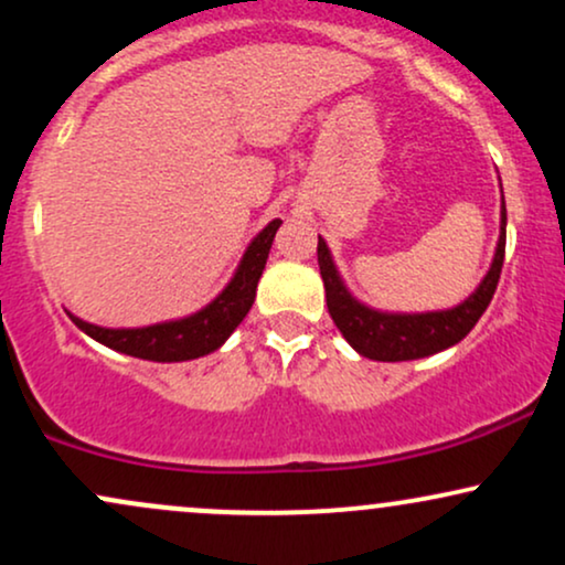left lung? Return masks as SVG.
<instances>
[{"instance_id":"obj_1","label":"left lung","mask_w":565,"mask_h":565,"mask_svg":"<svg viewBox=\"0 0 565 565\" xmlns=\"http://www.w3.org/2000/svg\"><path fill=\"white\" fill-rule=\"evenodd\" d=\"M504 225H508V210H504L502 199V233H499L497 255L489 274L462 305L451 310H438V313H380V310L353 300L345 284L337 276L327 242L319 236V268L334 327L350 345L372 361H414L457 345L462 337L470 334L497 291L504 263Z\"/></svg>"}]
</instances>
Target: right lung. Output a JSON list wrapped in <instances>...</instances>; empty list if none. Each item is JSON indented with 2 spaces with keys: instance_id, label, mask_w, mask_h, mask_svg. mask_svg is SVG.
Masks as SVG:
<instances>
[{
  "instance_id": "1",
  "label": "right lung",
  "mask_w": 565,
  "mask_h": 565,
  "mask_svg": "<svg viewBox=\"0 0 565 565\" xmlns=\"http://www.w3.org/2000/svg\"><path fill=\"white\" fill-rule=\"evenodd\" d=\"M278 225H281V220H274V223H268V228L257 233V238L244 252V260L238 265L236 276L231 278L228 287L223 289V295L215 297L199 313L188 316V319L153 323V327L142 329H103L68 313L71 321L84 334L93 337V340L103 342L106 348L119 350V353L135 355V359L191 361L199 359V355L212 353V350H217L228 340L233 329L249 313L252 302H255L257 281L263 276Z\"/></svg>"
}]
</instances>
